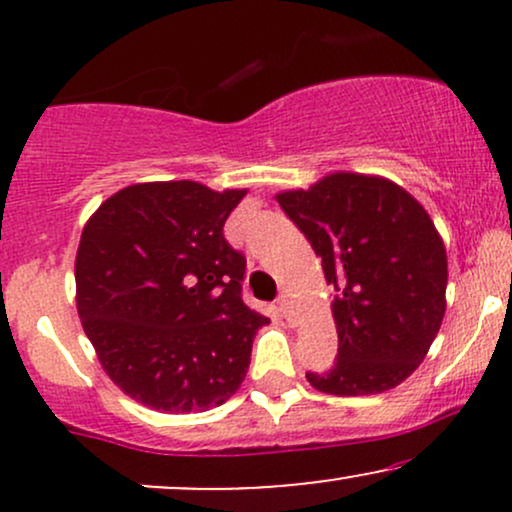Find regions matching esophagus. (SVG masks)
Here are the masks:
<instances>
[{
    "label": "esophagus",
    "mask_w": 512,
    "mask_h": 512,
    "mask_svg": "<svg viewBox=\"0 0 512 512\" xmlns=\"http://www.w3.org/2000/svg\"><path fill=\"white\" fill-rule=\"evenodd\" d=\"M279 310H281V315H284L286 320L291 322V301H289V296H286V293L279 298Z\"/></svg>",
    "instance_id": "34e87169"
}]
</instances>
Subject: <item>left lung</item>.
Instances as JSON below:
<instances>
[{
    "label": "left lung",
    "instance_id": "8db88e82",
    "mask_svg": "<svg viewBox=\"0 0 512 512\" xmlns=\"http://www.w3.org/2000/svg\"><path fill=\"white\" fill-rule=\"evenodd\" d=\"M276 202L337 291V363L305 373L308 383L339 397L397 387L424 361L445 315L448 255L431 216L397 182L344 170Z\"/></svg>",
    "mask_w": 512,
    "mask_h": 512
}]
</instances>
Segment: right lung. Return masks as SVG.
I'll return each instance as SVG.
<instances>
[{
    "mask_svg": "<svg viewBox=\"0 0 512 512\" xmlns=\"http://www.w3.org/2000/svg\"><path fill=\"white\" fill-rule=\"evenodd\" d=\"M248 190L137 182L86 221L76 310L108 378L168 414L219 407L243 385L267 317L240 298L245 257L223 223Z\"/></svg>",
    "mask_w": 512,
    "mask_h": 512,
    "instance_id": "add662e5",
    "label": "right lung"
}]
</instances>
